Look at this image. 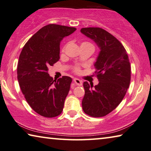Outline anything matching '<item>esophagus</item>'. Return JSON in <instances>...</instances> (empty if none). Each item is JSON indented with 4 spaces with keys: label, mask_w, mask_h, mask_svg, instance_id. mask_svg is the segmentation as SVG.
Here are the masks:
<instances>
[{
    "label": "esophagus",
    "mask_w": 151,
    "mask_h": 151,
    "mask_svg": "<svg viewBox=\"0 0 151 151\" xmlns=\"http://www.w3.org/2000/svg\"><path fill=\"white\" fill-rule=\"evenodd\" d=\"M73 81H74V83H75L76 85H78V86H81V85H82V82H81V81L80 80H79V79H78V78H74L73 79Z\"/></svg>",
    "instance_id": "esophagus-1"
}]
</instances>
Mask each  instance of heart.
I'll list each match as a JSON object with an SVG mask.
<instances>
[{"mask_svg":"<svg viewBox=\"0 0 151 151\" xmlns=\"http://www.w3.org/2000/svg\"><path fill=\"white\" fill-rule=\"evenodd\" d=\"M82 44H84V45H93L92 43H89V42H83ZM82 44H81V45H82ZM64 49H65V48H63V51H64ZM74 71H75L76 72H79V71H80V68H79L78 66H75V67H74Z\"/></svg>","mask_w":151,"mask_h":151,"instance_id":"obj_1","label":"heart"}]
</instances>
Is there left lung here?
Masks as SVG:
<instances>
[{"mask_svg":"<svg viewBox=\"0 0 151 151\" xmlns=\"http://www.w3.org/2000/svg\"><path fill=\"white\" fill-rule=\"evenodd\" d=\"M81 33L100 49L94 63L99 83L93 87L83 82L82 108L90 116L102 117L114 110L127 93L131 76L129 59L122 43L104 29L87 27L81 29Z\"/></svg>","mask_w":151,"mask_h":151,"instance_id":"8db88e82","label":"left lung"}]
</instances>
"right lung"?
Returning <instances> with one entry per match:
<instances>
[{
	"label": "right lung",
	"instance_id": "1",
	"mask_svg": "<svg viewBox=\"0 0 151 151\" xmlns=\"http://www.w3.org/2000/svg\"><path fill=\"white\" fill-rule=\"evenodd\" d=\"M76 30L55 24L44 26L27 42L19 55L17 79L21 92L42 116L53 118L62 112L72 80L68 76L53 80L48 68L59 61L61 41Z\"/></svg>",
	"mask_w": 151,
	"mask_h": 151
}]
</instances>
